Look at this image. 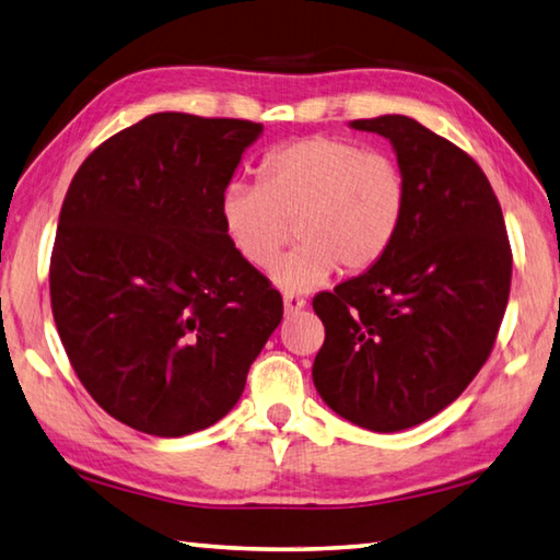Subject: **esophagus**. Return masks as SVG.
Returning a JSON list of instances; mask_svg holds the SVG:
<instances>
[{"mask_svg":"<svg viewBox=\"0 0 560 560\" xmlns=\"http://www.w3.org/2000/svg\"><path fill=\"white\" fill-rule=\"evenodd\" d=\"M282 304H284V314H296L300 310H304L306 300L300 294H294V292H284Z\"/></svg>","mask_w":560,"mask_h":560,"instance_id":"esophagus-1","label":"esophagus"}]
</instances>
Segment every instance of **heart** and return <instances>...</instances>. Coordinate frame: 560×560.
Here are the masks:
<instances>
[{
  "instance_id": "heart-1",
  "label": "heart",
  "mask_w": 560,
  "mask_h": 560,
  "mask_svg": "<svg viewBox=\"0 0 560 560\" xmlns=\"http://www.w3.org/2000/svg\"><path fill=\"white\" fill-rule=\"evenodd\" d=\"M408 186L392 156L343 137L312 135L270 150L258 184L222 192V230L238 258L266 270L294 234L302 238L272 270L284 290H312L340 270L358 276L389 254Z\"/></svg>"
}]
</instances>
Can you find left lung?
Masks as SVG:
<instances>
[{
    "label": "left lung",
    "mask_w": 560,
    "mask_h": 560,
    "mask_svg": "<svg viewBox=\"0 0 560 560\" xmlns=\"http://www.w3.org/2000/svg\"><path fill=\"white\" fill-rule=\"evenodd\" d=\"M352 128L394 144L408 205L380 264L314 296L326 338L312 376L338 416L396 432L438 416L486 364L512 250L495 192L464 150L406 116Z\"/></svg>",
    "instance_id": "obj_1"
}]
</instances>
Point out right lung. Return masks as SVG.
Returning <instances> with one entry per match:
<instances>
[{
  "label": "right lung",
  "mask_w": 560,
  "mask_h": 560,
  "mask_svg": "<svg viewBox=\"0 0 560 560\" xmlns=\"http://www.w3.org/2000/svg\"><path fill=\"white\" fill-rule=\"evenodd\" d=\"M264 125L154 113L91 152L67 190L50 304L91 398L147 435L214 425L282 318L238 258L220 200Z\"/></svg>",
  "instance_id": "add662e5"
}]
</instances>
